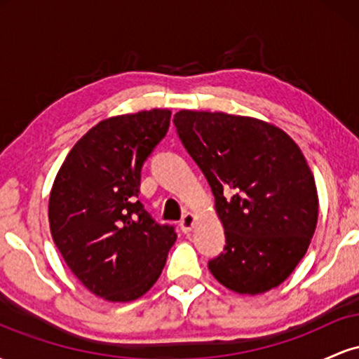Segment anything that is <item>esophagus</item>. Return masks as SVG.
I'll use <instances>...</instances> for the list:
<instances>
[{
	"instance_id": "1",
	"label": "esophagus",
	"mask_w": 359,
	"mask_h": 359,
	"mask_svg": "<svg viewBox=\"0 0 359 359\" xmlns=\"http://www.w3.org/2000/svg\"><path fill=\"white\" fill-rule=\"evenodd\" d=\"M194 224H196V214L185 212L182 219H180V229H182V231L187 234V233L192 231Z\"/></svg>"
}]
</instances>
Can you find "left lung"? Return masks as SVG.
Here are the masks:
<instances>
[{"mask_svg":"<svg viewBox=\"0 0 359 359\" xmlns=\"http://www.w3.org/2000/svg\"><path fill=\"white\" fill-rule=\"evenodd\" d=\"M174 123L224 226V251L208 265L214 278L243 295L278 287L306 255L319 212L297 143L250 116L182 109Z\"/></svg>","mask_w":359,"mask_h":359,"instance_id":"left-lung-1","label":"left lung"}]
</instances>
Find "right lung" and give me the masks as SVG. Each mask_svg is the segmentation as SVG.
Masks as SVG:
<instances>
[{
  "instance_id": "right-lung-1",
  "label": "right lung",
  "mask_w": 359,
  "mask_h": 359,
  "mask_svg": "<svg viewBox=\"0 0 359 359\" xmlns=\"http://www.w3.org/2000/svg\"><path fill=\"white\" fill-rule=\"evenodd\" d=\"M170 111L102 119L82 137L53 180L48 222L71 271L97 297L130 302L147 294L177 240L138 201L142 167L167 135Z\"/></svg>"
}]
</instances>
